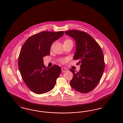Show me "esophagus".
Masks as SVG:
<instances>
[{"instance_id":"1","label":"esophagus","mask_w":123,"mask_h":123,"mask_svg":"<svg viewBox=\"0 0 123 123\" xmlns=\"http://www.w3.org/2000/svg\"><path fill=\"white\" fill-rule=\"evenodd\" d=\"M67 71V69L66 68H62V71L63 72H65V71Z\"/></svg>"}]
</instances>
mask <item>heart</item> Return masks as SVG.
<instances>
[{
	"label": "heart",
	"instance_id": "1",
	"mask_svg": "<svg viewBox=\"0 0 123 123\" xmlns=\"http://www.w3.org/2000/svg\"><path fill=\"white\" fill-rule=\"evenodd\" d=\"M70 41V40H66L65 41ZM53 44L52 45V46H51V49H52V48H53ZM59 61H60V62H61L62 63H64L65 62H66L67 61V59L65 58V59H60L59 60Z\"/></svg>",
	"mask_w": 123,
	"mask_h": 123
}]
</instances>
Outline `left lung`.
Masks as SVG:
<instances>
[{
	"instance_id": "left-lung-1",
	"label": "left lung",
	"mask_w": 123,
	"mask_h": 123,
	"mask_svg": "<svg viewBox=\"0 0 123 123\" xmlns=\"http://www.w3.org/2000/svg\"><path fill=\"white\" fill-rule=\"evenodd\" d=\"M76 42L74 60L81 64L78 72L70 70L73 76L70 83L76 91L87 93L94 89L99 83L105 69V63L102 49L94 38L87 33L76 30L65 32Z\"/></svg>"
}]
</instances>
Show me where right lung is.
Returning <instances> with one entry per match:
<instances>
[{
  "label": "right lung",
  "instance_id": "add662e5",
  "mask_svg": "<svg viewBox=\"0 0 123 123\" xmlns=\"http://www.w3.org/2000/svg\"><path fill=\"white\" fill-rule=\"evenodd\" d=\"M64 33L41 32L29 38L21 48L18 58L19 71L27 86L35 94L48 92L55 86L61 68L55 65L46 67L43 57L50 55L53 43Z\"/></svg>",
  "mask_w": 123,
  "mask_h": 123
}]
</instances>
